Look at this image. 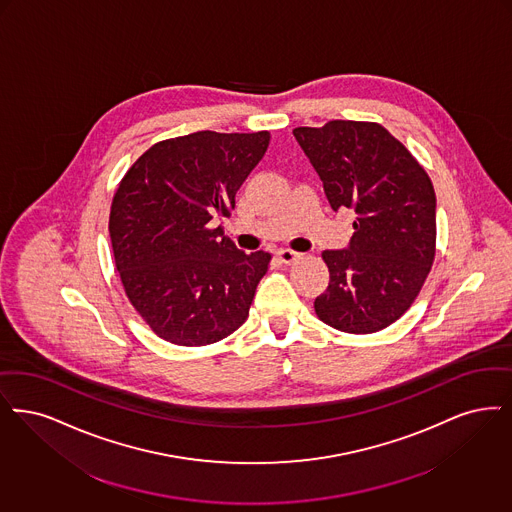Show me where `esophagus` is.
Listing matches in <instances>:
<instances>
[{"mask_svg":"<svg viewBox=\"0 0 512 512\" xmlns=\"http://www.w3.org/2000/svg\"><path fill=\"white\" fill-rule=\"evenodd\" d=\"M277 258L283 264H292V262H296L300 258V254L294 252V250H289V248H281V250H277Z\"/></svg>","mask_w":512,"mask_h":512,"instance_id":"esophagus-1","label":"esophagus"}]
</instances>
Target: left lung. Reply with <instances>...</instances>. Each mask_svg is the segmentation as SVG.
I'll list each match as a JSON object with an SVG mask.
<instances>
[{
    "label": "left lung",
    "instance_id": "8db88e82",
    "mask_svg": "<svg viewBox=\"0 0 512 512\" xmlns=\"http://www.w3.org/2000/svg\"><path fill=\"white\" fill-rule=\"evenodd\" d=\"M334 212H356L348 248L325 250L317 317L342 333L386 329L411 308L436 254V193L423 166L377 122L294 128Z\"/></svg>",
    "mask_w": 512,
    "mask_h": 512
}]
</instances>
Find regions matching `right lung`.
I'll return each instance as SVG.
<instances>
[{
  "instance_id": "obj_1",
  "label": "right lung",
  "mask_w": 512,
  "mask_h": 512,
  "mask_svg": "<svg viewBox=\"0 0 512 512\" xmlns=\"http://www.w3.org/2000/svg\"><path fill=\"white\" fill-rule=\"evenodd\" d=\"M269 132H195L153 145L112 199L109 233L126 296L160 338L206 346L248 317L269 252L245 254L214 220L264 158Z\"/></svg>"
}]
</instances>
